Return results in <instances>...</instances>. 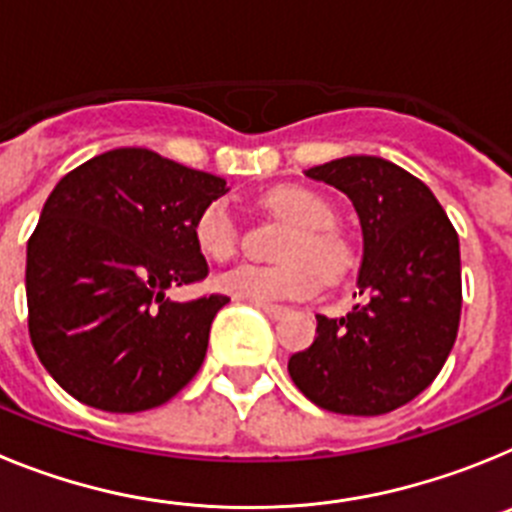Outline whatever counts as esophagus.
I'll return each mask as SVG.
<instances>
[{"mask_svg":"<svg viewBox=\"0 0 512 512\" xmlns=\"http://www.w3.org/2000/svg\"><path fill=\"white\" fill-rule=\"evenodd\" d=\"M253 305L259 307L266 318H271V320H279V318H284V315H287V307H282V305H266V302H253Z\"/></svg>","mask_w":512,"mask_h":512,"instance_id":"1","label":"esophagus"}]
</instances>
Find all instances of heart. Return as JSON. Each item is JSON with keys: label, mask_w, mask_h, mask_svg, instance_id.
<instances>
[{"label": "heart", "mask_w": 512, "mask_h": 512, "mask_svg": "<svg viewBox=\"0 0 512 512\" xmlns=\"http://www.w3.org/2000/svg\"><path fill=\"white\" fill-rule=\"evenodd\" d=\"M266 205L289 223L295 233L284 246V264L235 266L215 279V287L241 302L302 300L315 295L325 279H338L351 266V246L333 228V207L302 184H282L266 194ZM194 243L210 261H230L238 251V223L228 202H210L192 225Z\"/></svg>", "instance_id": "b5f03b06"}]
</instances>
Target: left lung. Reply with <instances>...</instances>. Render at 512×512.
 Returning a JSON list of instances; mask_svg holds the SVG:
<instances>
[{
    "label": "left lung",
    "instance_id": "8db88e82",
    "mask_svg": "<svg viewBox=\"0 0 512 512\" xmlns=\"http://www.w3.org/2000/svg\"><path fill=\"white\" fill-rule=\"evenodd\" d=\"M354 202L364 235L359 295L343 318H318L289 377L318 408L384 415L418 397L451 354L461 315L459 235L433 192L379 156L305 171Z\"/></svg>",
    "mask_w": 512,
    "mask_h": 512
}]
</instances>
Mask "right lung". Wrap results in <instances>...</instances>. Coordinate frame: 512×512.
<instances>
[{"label":"right lung","instance_id":"right-lung-1","mask_svg":"<svg viewBox=\"0 0 512 512\" xmlns=\"http://www.w3.org/2000/svg\"><path fill=\"white\" fill-rule=\"evenodd\" d=\"M225 179L115 148L63 176L27 241V328L40 364L89 408L140 413L200 372L225 295L171 287L207 277L192 225Z\"/></svg>","mask_w":512,"mask_h":512}]
</instances>
